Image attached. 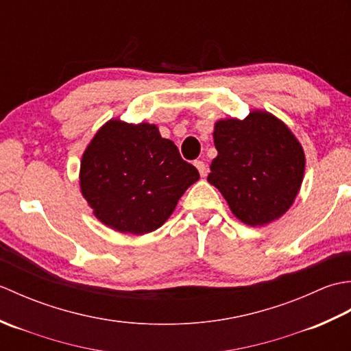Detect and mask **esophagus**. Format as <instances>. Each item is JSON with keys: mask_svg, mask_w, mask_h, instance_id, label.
<instances>
[{"mask_svg": "<svg viewBox=\"0 0 351 351\" xmlns=\"http://www.w3.org/2000/svg\"><path fill=\"white\" fill-rule=\"evenodd\" d=\"M195 166L196 169L199 170V173L202 178H205L208 175V166L204 162V161H195Z\"/></svg>", "mask_w": 351, "mask_h": 351, "instance_id": "obj_1", "label": "esophagus"}]
</instances>
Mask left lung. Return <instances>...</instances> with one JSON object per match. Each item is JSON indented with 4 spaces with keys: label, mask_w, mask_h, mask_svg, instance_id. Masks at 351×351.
Here are the masks:
<instances>
[{
    "label": "left lung",
    "mask_w": 351,
    "mask_h": 351,
    "mask_svg": "<svg viewBox=\"0 0 351 351\" xmlns=\"http://www.w3.org/2000/svg\"><path fill=\"white\" fill-rule=\"evenodd\" d=\"M217 156L208 182L226 199L230 211L249 226L278 220L294 204L304 175L300 141L280 119L252 110L244 119L214 125Z\"/></svg>",
    "instance_id": "1"
}]
</instances>
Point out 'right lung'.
I'll use <instances>...</instances> for the list:
<instances>
[{"mask_svg": "<svg viewBox=\"0 0 351 351\" xmlns=\"http://www.w3.org/2000/svg\"><path fill=\"white\" fill-rule=\"evenodd\" d=\"M199 180L176 145L152 123L110 119L87 145L80 166L81 195L104 225L145 235L164 225Z\"/></svg>", "mask_w": 351, "mask_h": 351, "instance_id": "obj_1", "label": "right lung"}]
</instances>
